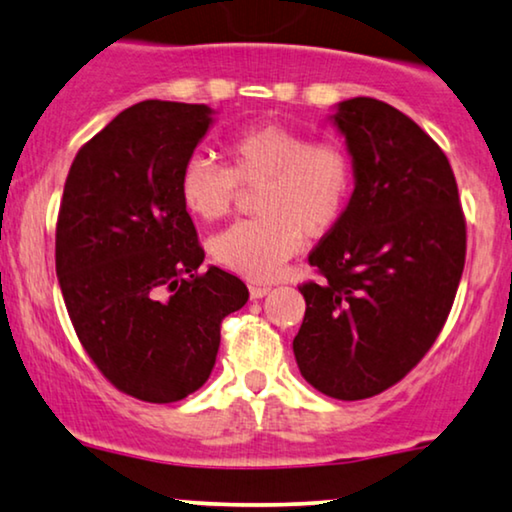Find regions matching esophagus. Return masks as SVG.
<instances>
[{"label":"esophagus","mask_w":512,"mask_h":512,"mask_svg":"<svg viewBox=\"0 0 512 512\" xmlns=\"http://www.w3.org/2000/svg\"><path fill=\"white\" fill-rule=\"evenodd\" d=\"M268 293H270V286L268 284H251L249 286V296L254 298V300L268 296Z\"/></svg>","instance_id":"34e87169"}]
</instances>
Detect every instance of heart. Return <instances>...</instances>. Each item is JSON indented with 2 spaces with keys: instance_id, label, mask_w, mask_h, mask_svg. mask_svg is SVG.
Listing matches in <instances>:
<instances>
[{
  "instance_id": "obj_1",
  "label": "heart",
  "mask_w": 512,
  "mask_h": 512,
  "mask_svg": "<svg viewBox=\"0 0 512 512\" xmlns=\"http://www.w3.org/2000/svg\"><path fill=\"white\" fill-rule=\"evenodd\" d=\"M228 170L205 156L186 160L179 195L200 221L223 219L237 186H261L258 219L242 221L209 240V256L247 279L277 277L305 237L319 240L338 228L354 193V163L333 139L310 142L305 132L279 123L244 128L226 142Z\"/></svg>"
}]
</instances>
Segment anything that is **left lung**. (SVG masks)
Listing matches in <instances>:
<instances>
[{"label": "left lung", "instance_id": "8db88e82", "mask_svg": "<svg viewBox=\"0 0 512 512\" xmlns=\"http://www.w3.org/2000/svg\"><path fill=\"white\" fill-rule=\"evenodd\" d=\"M354 163V193L338 228L312 251L319 284L293 338L300 375L321 394L361 401L403 380L452 310L466 261L457 181L415 121L373 97L328 116Z\"/></svg>", "mask_w": 512, "mask_h": 512}]
</instances>
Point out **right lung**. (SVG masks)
Segmentation results:
<instances>
[{"label": "right lung", "mask_w": 512, "mask_h": 512, "mask_svg": "<svg viewBox=\"0 0 512 512\" xmlns=\"http://www.w3.org/2000/svg\"><path fill=\"white\" fill-rule=\"evenodd\" d=\"M207 104H132L76 153L55 230L69 319L125 394L174 403L209 380L221 321L249 291L209 265L179 174L214 123Z\"/></svg>", "instance_id": "1"}]
</instances>
